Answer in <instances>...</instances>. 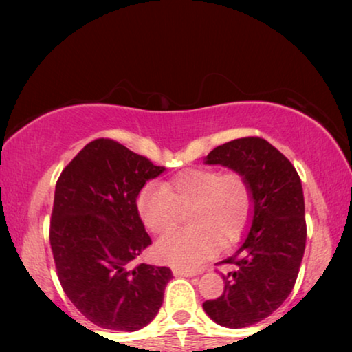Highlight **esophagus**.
I'll return each mask as SVG.
<instances>
[{
  "mask_svg": "<svg viewBox=\"0 0 352 352\" xmlns=\"http://www.w3.org/2000/svg\"><path fill=\"white\" fill-rule=\"evenodd\" d=\"M173 274H175L176 277H194V276H197L195 271H190V269H179V267L173 269Z\"/></svg>",
  "mask_w": 352,
  "mask_h": 352,
  "instance_id": "esophagus-1",
  "label": "esophagus"
}]
</instances>
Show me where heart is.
Returning a JSON list of instances; mask_svg holds the SVG:
<instances>
[{"label":"heart","instance_id":"b5f03b06","mask_svg":"<svg viewBox=\"0 0 352 352\" xmlns=\"http://www.w3.org/2000/svg\"><path fill=\"white\" fill-rule=\"evenodd\" d=\"M136 208L144 226L157 235L171 232L190 210L187 221L192 228L155 245L160 261L190 269L213 256L218 245L230 247L242 237L252 219L253 192L242 173L194 168L163 186L144 187Z\"/></svg>","mask_w":352,"mask_h":352}]
</instances>
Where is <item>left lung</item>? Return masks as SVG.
<instances>
[{
  "label": "left lung",
  "instance_id": "8db88e82",
  "mask_svg": "<svg viewBox=\"0 0 352 352\" xmlns=\"http://www.w3.org/2000/svg\"><path fill=\"white\" fill-rule=\"evenodd\" d=\"M242 173L253 192V221L235 254L218 264L224 293L204 302L216 324L242 329L271 316L295 287L306 247L305 197L290 160L266 139L250 136L226 142L205 158Z\"/></svg>",
  "mask_w": 352,
  "mask_h": 352
}]
</instances>
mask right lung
Masks as SVG:
<instances>
[{
  "label": "right lung",
  "instance_id": "1",
  "mask_svg": "<svg viewBox=\"0 0 352 352\" xmlns=\"http://www.w3.org/2000/svg\"><path fill=\"white\" fill-rule=\"evenodd\" d=\"M163 171L100 138L86 144L57 179L50 226L57 277L76 309L102 329L136 331L163 302L171 269L133 264L152 243L136 199Z\"/></svg>",
  "mask_w": 352,
  "mask_h": 352
}]
</instances>
